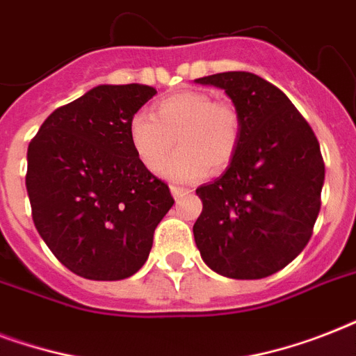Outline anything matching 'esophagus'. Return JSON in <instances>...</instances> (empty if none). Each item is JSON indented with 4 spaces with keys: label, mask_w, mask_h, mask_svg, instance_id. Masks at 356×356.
Wrapping results in <instances>:
<instances>
[{
    "label": "esophagus",
    "mask_w": 356,
    "mask_h": 356,
    "mask_svg": "<svg viewBox=\"0 0 356 356\" xmlns=\"http://www.w3.org/2000/svg\"><path fill=\"white\" fill-rule=\"evenodd\" d=\"M170 190H172V195L175 197V200H181L183 195L188 194V190L181 188V186H170Z\"/></svg>",
    "instance_id": "obj_1"
}]
</instances>
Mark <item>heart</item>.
<instances>
[{
  "instance_id": "heart-1",
  "label": "heart",
  "mask_w": 356,
  "mask_h": 356,
  "mask_svg": "<svg viewBox=\"0 0 356 356\" xmlns=\"http://www.w3.org/2000/svg\"><path fill=\"white\" fill-rule=\"evenodd\" d=\"M240 114L231 103L214 102L205 92L183 90L164 97L153 114L136 113L129 122V142L142 166L170 183H195L212 170L231 164L240 144ZM179 151L162 165L172 140Z\"/></svg>"
}]
</instances>
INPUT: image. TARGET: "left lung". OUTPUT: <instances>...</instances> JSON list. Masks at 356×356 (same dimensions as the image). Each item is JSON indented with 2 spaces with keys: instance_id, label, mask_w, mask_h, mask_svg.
I'll return each mask as SVG.
<instances>
[{
  "instance_id": "left-lung-1",
  "label": "left lung",
  "mask_w": 356,
  "mask_h": 356,
  "mask_svg": "<svg viewBox=\"0 0 356 356\" xmlns=\"http://www.w3.org/2000/svg\"><path fill=\"white\" fill-rule=\"evenodd\" d=\"M222 88L240 114L236 155L195 190L201 259L231 279H262L290 264L312 236L325 164L307 120L286 94L249 72L195 79Z\"/></svg>"
}]
</instances>
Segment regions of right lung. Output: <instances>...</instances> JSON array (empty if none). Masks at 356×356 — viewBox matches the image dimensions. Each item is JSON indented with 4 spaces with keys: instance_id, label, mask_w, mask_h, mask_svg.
<instances>
[{
    "instance_id": "add662e5",
    "label": "right lung",
    "mask_w": 356,
    "mask_h": 356,
    "mask_svg": "<svg viewBox=\"0 0 356 356\" xmlns=\"http://www.w3.org/2000/svg\"><path fill=\"white\" fill-rule=\"evenodd\" d=\"M147 85H99L57 108L27 149L33 222L75 275L120 281L145 264L173 197L136 159L129 122L155 96Z\"/></svg>"
}]
</instances>
